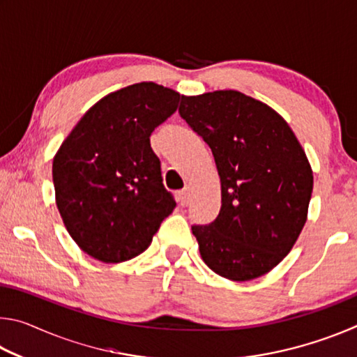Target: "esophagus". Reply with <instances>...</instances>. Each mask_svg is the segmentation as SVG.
<instances>
[{
    "label": "esophagus",
    "mask_w": 357,
    "mask_h": 357,
    "mask_svg": "<svg viewBox=\"0 0 357 357\" xmlns=\"http://www.w3.org/2000/svg\"><path fill=\"white\" fill-rule=\"evenodd\" d=\"M178 198H179L181 206H187V204H189V202H190V187L185 185L183 190H179Z\"/></svg>",
    "instance_id": "1"
}]
</instances>
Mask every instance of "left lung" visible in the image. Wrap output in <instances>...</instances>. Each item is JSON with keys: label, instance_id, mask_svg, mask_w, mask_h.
<instances>
[{"label": "left lung", "instance_id": "8db88e82", "mask_svg": "<svg viewBox=\"0 0 357 357\" xmlns=\"http://www.w3.org/2000/svg\"><path fill=\"white\" fill-rule=\"evenodd\" d=\"M179 114L213 151L222 185L214 222L192 225L203 261L252 280L291 250L307 220L313 174L287 121L239 91L183 96Z\"/></svg>", "mask_w": 357, "mask_h": 357}]
</instances>
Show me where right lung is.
<instances>
[{
  "label": "right lung",
  "mask_w": 357,
  "mask_h": 357,
  "mask_svg": "<svg viewBox=\"0 0 357 357\" xmlns=\"http://www.w3.org/2000/svg\"><path fill=\"white\" fill-rule=\"evenodd\" d=\"M181 98L153 82L130 84L89 108L59 148L56 206L89 257L121 263L140 255L176 208L149 137Z\"/></svg>",
  "instance_id": "add662e5"
}]
</instances>
